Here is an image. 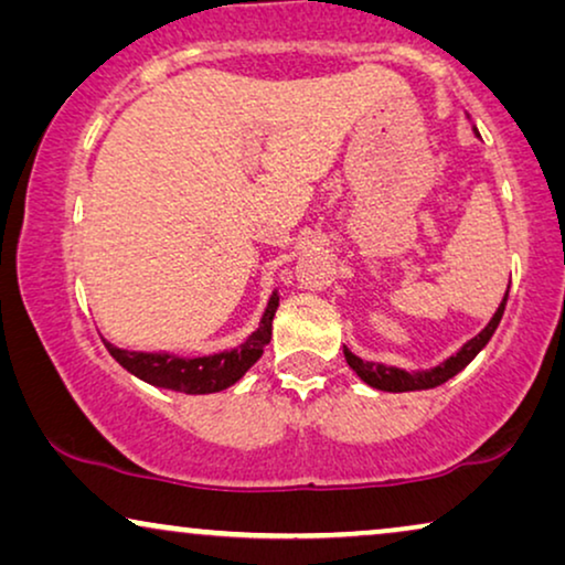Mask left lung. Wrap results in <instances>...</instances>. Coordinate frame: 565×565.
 <instances>
[{"instance_id":"1","label":"left lung","mask_w":565,"mask_h":565,"mask_svg":"<svg viewBox=\"0 0 565 565\" xmlns=\"http://www.w3.org/2000/svg\"><path fill=\"white\" fill-rule=\"evenodd\" d=\"M507 300H509V292L504 296V300H501L499 311L493 313V319L489 321V327H486L478 337L470 339V342L462 347L458 354H452L450 360L443 362V365H437L435 370H422V373H406V370H398V367L375 365V362H362L360 358H354L350 350H344L347 365H350L354 373L362 377V381H365L367 385H373V388H377V391L406 393V391L437 388V385H443V383L450 381L452 375H458L462 367H468L470 360H473L476 354L481 352L486 344H489V339L493 337V331H497V327H499L501 316H504Z\"/></svg>"}]
</instances>
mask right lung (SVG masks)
<instances>
[{
    "instance_id": "obj_1",
    "label": "right lung",
    "mask_w": 565,
    "mask_h": 565,
    "mask_svg": "<svg viewBox=\"0 0 565 565\" xmlns=\"http://www.w3.org/2000/svg\"><path fill=\"white\" fill-rule=\"evenodd\" d=\"M277 303H280V300H277L275 292V296L269 298L265 316H262L259 329L254 331L242 347H236V350L211 354V358L188 360L159 352H128L118 350V347L107 342L105 347L128 373H134L136 377H141V381L151 385H159V388L192 393V396H200V393H218L223 388H228V385H234L238 377L262 358L269 339H273V319Z\"/></svg>"
}]
</instances>
